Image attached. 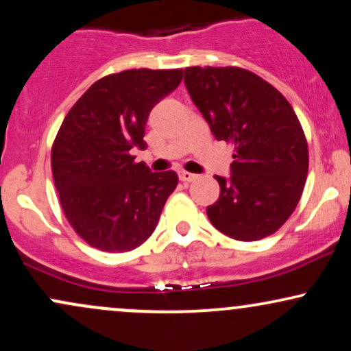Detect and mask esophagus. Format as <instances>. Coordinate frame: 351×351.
Wrapping results in <instances>:
<instances>
[{
	"label": "esophagus",
	"mask_w": 351,
	"mask_h": 351,
	"mask_svg": "<svg viewBox=\"0 0 351 351\" xmlns=\"http://www.w3.org/2000/svg\"><path fill=\"white\" fill-rule=\"evenodd\" d=\"M196 178H198V175H195V173L180 171V180L184 181V183H191V181H195Z\"/></svg>",
	"instance_id": "obj_1"
}]
</instances>
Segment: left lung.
Wrapping results in <instances>:
<instances>
[{
	"mask_svg": "<svg viewBox=\"0 0 351 351\" xmlns=\"http://www.w3.org/2000/svg\"><path fill=\"white\" fill-rule=\"evenodd\" d=\"M184 86L216 140L234 145L231 176L206 208L217 231L237 241L274 234L304 191L308 148L287 99L241 67H186Z\"/></svg>",
	"mask_w": 351,
	"mask_h": 351,
	"instance_id": "obj_1",
	"label": "left lung"
}]
</instances>
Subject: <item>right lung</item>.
I'll return each mask as SVG.
<instances>
[{"instance_id": "right-lung-1", "label": "right lung", "mask_w": 351, "mask_h": 351, "mask_svg": "<svg viewBox=\"0 0 351 351\" xmlns=\"http://www.w3.org/2000/svg\"><path fill=\"white\" fill-rule=\"evenodd\" d=\"M183 71L130 69L92 84L60 125L51 165L60 206L92 247L127 252L143 244L158 224L175 171L152 173L135 163L143 150L152 108L180 86Z\"/></svg>"}]
</instances>
